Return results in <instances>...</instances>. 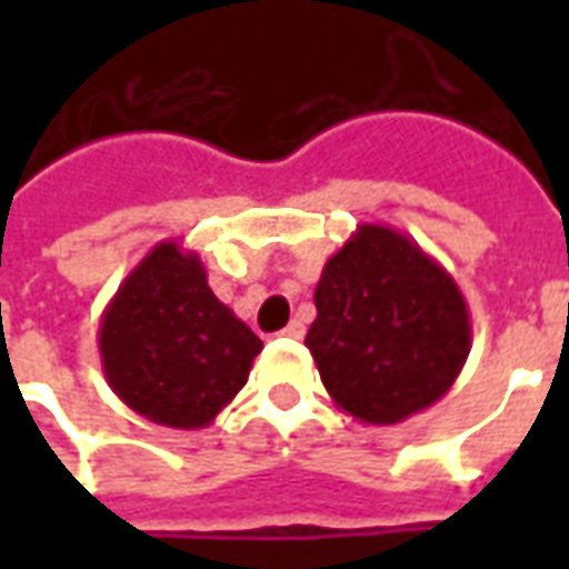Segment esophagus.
Wrapping results in <instances>:
<instances>
[{
	"mask_svg": "<svg viewBox=\"0 0 569 569\" xmlns=\"http://www.w3.org/2000/svg\"><path fill=\"white\" fill-rule=\"evenodd\" d=\"M280 335H286V338H301V335H305V322L292 320Z\"/></svg>",
	"mask_w": 569,
	"mask_h": 569,
	"instance_id": "esophagus-1",
	"label": "esophagus"
}]
</instances>
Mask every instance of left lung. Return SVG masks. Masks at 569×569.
Masks as SVG:
<instances>
[{
    "instance_id": "8db88e82",
    "label": "left lung",
    "mask_w": 569,
    "mask_h": 569,
    "mask_svg": "<svg viewBox=\"0 0 569 569\" xmlns=\"http://www.w3.org/2000/svg\"><path fill=\"white\" fill-rule=\"evenodd\" d=\"M305 338L332 402L393 427L451 390L472 347L453 277L390 224H359L322 268Z\"/></svg>"
}]
</instances>
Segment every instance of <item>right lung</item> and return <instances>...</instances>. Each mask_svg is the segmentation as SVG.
Instances as JSON below:
<instances>
[{
    "label": "right lung",
    "mask_w": 569,
    "mask_h": 569,
    "mask_svg": "<svg viewBox=\"0 0 569 569\" xmlns=\"http://www.w3.org/2000/svg\"><path fill=\"white\" fill-rule=\"evenodd\" d=\"M112 393L151 423L210 427L261 353L259 335L212 296L198 252L161 240L124 277L100 317Z\"/></svg>",
    "instance_id": "right-lung-1"
}]
</instances>
